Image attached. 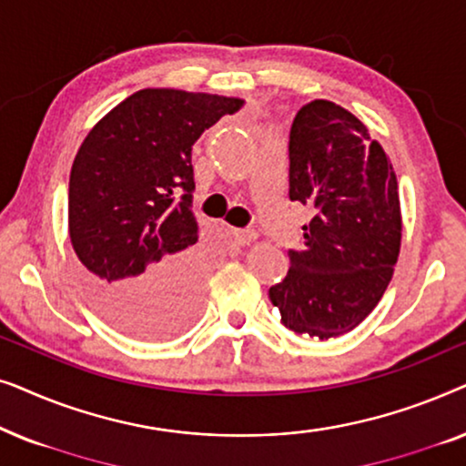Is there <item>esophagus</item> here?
Returning a JSON list of instances; mask_svg holds the SVG:
<instances>
[{
	"label": "esophagus",
	"instance_id": "obj_1",
	"mask_svg": "<svg viewBox=\"0 0 466 466\" xmlns=\"http://www.w3.org/2000/svg\"><path fill=\"white\" fill-rule=\"evenodd\" d=\"M233 238L239 246H248L252 244V241H257L258 233L254 231V228H233Z\"/></svg>",
	"mask_w": 466,
	"mask_h": 466
}]
</instances>
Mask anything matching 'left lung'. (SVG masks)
I'll use <instances>...</instances> for the list:
<instances>
[{"mask_svg":"<svg viewBox=\"0 0 466 466\" xmlns=\"http://www.w3.org/2000/svg\"><path fill=\"white\" fill-rule=\"evenodd\" d=\"M289 157L290 199L314 218L269 299L286 329L330 339L359 327L390 284L403 231L397 174L362 120L329 99L297 112Z\"/></svg>","mask_w":466,"mask_h":466,"instance_id":"obj_1","label":"left lung"}]
</instances>
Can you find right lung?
<instances>
[{
	"instance_id": "right-lung-1",
	"label": "right lung",
	"mask_w": 466,
	"mask_h": 466,
	"mask_svg": "<svg viewBox=\"0 0 466 466\" xmlns=\"http://www.w3.org/2000/svg\"><path fill=\"white\" fill-rule=\"evenodd\" d=\"M244 99L142 88L80 144L69 174V239L93 303L125 333L161 339L199 309L206 260L190 208V152Z\"/></svg>"
}]
</instances>
